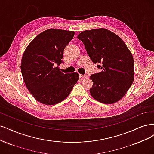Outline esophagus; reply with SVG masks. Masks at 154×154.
<instances>
[{
  "label": "esophagus",
  "instance_id": "obj_1",
  "mask_svg": "<svg viewBox=\"0 0 154 154\" xmlns=\"http://www.w3.org/2000/svg\"><path fill=\"white\" fill-rule=\"evenodd\" d=\"M79 76H80V77H81V78H86V77H88L87 75H81V74H80V75H79Z\"/></svg>",
  "mask_w": 154,
  "mask_h": 154
}]
</instances>
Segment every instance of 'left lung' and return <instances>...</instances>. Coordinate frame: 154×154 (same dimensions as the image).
<instances>
[{
    "instance_id": "8db88e82",
    "label": "left lung",
    "mask_w": 154,
    "mask_h": 154,
    "mask_svg": "<svg viewBox=\"0 0 154 154\" xmlns=\"http://www.w3.org/2000/svg\"><path fill=\"white\" fill-rule=\"evenodd\" d=\"M94 63L102 71L92 74L91 96L105 104L114 103L125 95L134 79V59L125 43L106 29H92L77 36Z\"/></svg>"
}]
</instances>
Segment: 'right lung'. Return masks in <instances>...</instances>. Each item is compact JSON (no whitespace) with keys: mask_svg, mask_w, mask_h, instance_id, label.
I'll return each instance as SVG.
<instances>
[{"mask_svg":"<svg viewBox=\"0 0 154 154\" xmlns=\"http://www.w3.org/2000/svg\"><path fill=\"white\" fill-rule=\"evenodd\" d=\"M75 32L50 29L29 44L22 59L21 72L25 84L33 97L45 105L64 100L77 82V73L64 74L59 65L63 63L65 47Z\"/></svg>","mask_w":154,"mask_h":154,"instance_id":"1","label":"right lung"}]
</instances>
